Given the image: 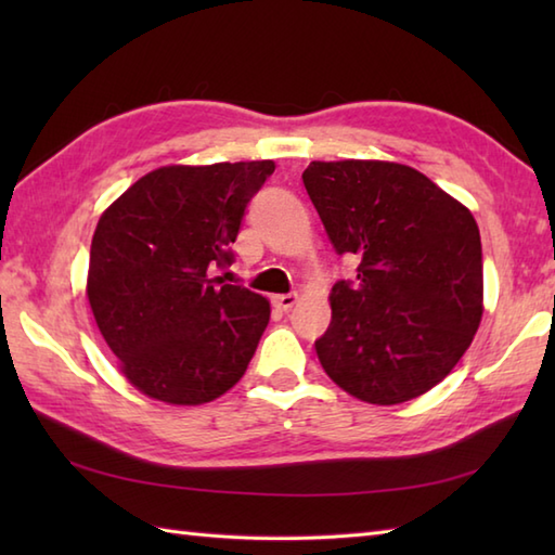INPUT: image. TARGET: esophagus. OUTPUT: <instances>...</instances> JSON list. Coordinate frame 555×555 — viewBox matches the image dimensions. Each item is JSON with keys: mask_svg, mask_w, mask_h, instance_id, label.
Masks as SVG:
<instances>
[{"mask_svg": "<svg viewBox=\"0 0 555 555\" xmlns=\"http://www.w3.org/2000/svg\"><path fill=\"white\" fill-rule=\"evenodd\" d=\"M296 302H298V293H284V296H274V305L284 312H288Z\"/></svg>", "mask_w": 555, "mask_h": 555, "instance_id": "obj_1", "label": "esophagus"}]
</instances>
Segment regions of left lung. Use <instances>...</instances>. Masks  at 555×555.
<instances>
[{
  "mask_svg": "<svg viewBox=\"0 0 555 555\" xmlns=\"http://www.w3.org/2000/svg\"><path fill=\"white\" fill-rule=\"evenodd\" d=\"M302 183L334 250L358 259V276L334 284L332 324L314 340L324 372L374 405L427 393L481 322L475 217L396 162H312Z\"/></svg>",
  "mask_w": 555,
  "mask_h": 555,
  "instance_id": "8db88e82",
  "label": "left lung"
}]
</instances>
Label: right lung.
Segmentation results:
<instances>
[{
  "mask_svg": "<svg viewBox=\"0 0 555 555\" xmlns=\"http://www.w3.org/2000/svg\"><path fill=\"white\" fill-rule=\"evenodd\" d=\"M274 162L162 167L135 181L98 221L88 300L138 391L199 405L245 374L269 324V302L209 279L231 267L250 199Z\"/></svg>",
  "mask_w": 555,
  "mask_h": 555,
  "instance_id": "1",
  "label": "right lung"
}]
</instances>
